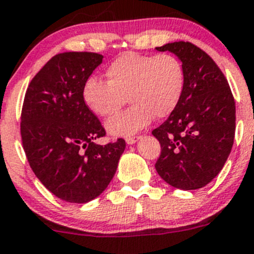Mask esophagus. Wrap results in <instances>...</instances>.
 Returning a JSON list of instances; mask_svg holds the SVG:
<instances>
[{
	"instance_id": "esophagus-1",
	"label": "esophagus",
	"mask_w": 254,
	"mask_h": 254,
	"mask_svg": "<svg viewBox=\"0 0 254 254\" xmlns=\"http://www.w3.org/2000/svg\"><path fill=\"white\" fill-rule=\"evenodd\" d=\"M139 139H140L139 135H130V137H126V143L127 144L132 145L134 144V143H137Z\"/></svg>"
}]
</instances>
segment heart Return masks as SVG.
Instances as JSON below:
<instances>
[{"label": "heart", "instance_id": "b5f03b06", "mask_svg": "<svg viewBox=\"0 0 254 254\" xmlns=\"http://www.w3.org/2000/svg\"><path fill=\"white\" fill-rule=\"evenodd\" d=\"M106 82L89 77L82 87V100L93 115L115 114L127 96L130 106L105 124L109 134L130 137L153 119H165L176 110L186 85L181 60L171 54L155 56L128 51L119 55L105 68Z\"/></svg>", "mask_w": 254, "mask_h": 254}]
</instances>
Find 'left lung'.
I'll return each instance as SVG.
<instances>
[{"mask_svg": "<svg viewBox=\"0 0 254 254\" xmlns=\"http://www.w3.org/2000/svg\"><path fill=\"white\" fill-rule=\"evenodd\" d=\"M181 60L184 95L169 119L153 130L161 145L156 172L170 186L204 187L221 171L235 138L236 108L226 78L208 54L188 41L156 48Z\"/></svg>", "mask_w": 254, "mask_h": 254, "instance_id": "obj_1", "label": "left lung"}]
</instances>
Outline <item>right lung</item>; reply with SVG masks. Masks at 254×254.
<instances>
[{"instance_id":"1","label":"right lung","mask_w":254,"mask_h":254,"mask_svg":"<svg viewBox=\"0 0 254 254\" xmlns=\"http://www.w3.org/2000/svg\"><path fill=\"white\" fill-rule=\"evenodd\" d=\"M103 55L64 52L33 78L22 110L23 148L46 188L69 203H88L106 190L126 148L122 138L106 145L105 129L82 100L84 80Z\"/></svg>"}]
</instances>
